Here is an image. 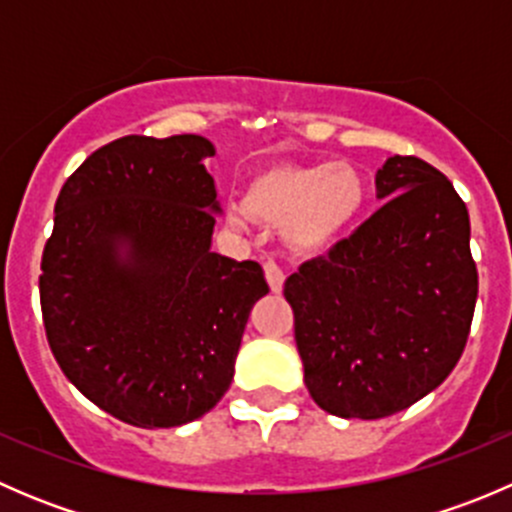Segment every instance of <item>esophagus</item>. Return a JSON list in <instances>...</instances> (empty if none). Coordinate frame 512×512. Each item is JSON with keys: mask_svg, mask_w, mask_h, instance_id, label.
<instances>
[{"mask_svg": "<svg viewBox=\"0 0 512 512\" xmlns=\"http://www.w3.org/2000/svg\"><path fill=\"white\" fill-rule=\"evenodd\" d=\"M265 280L272 292H282V285H285V272H282V267L277 265L275 260L265 262Z\"/></svg>", "mask_w": 512, "mask_h": 512, "instance_id": "obj_1", "label": "esophagus"}]
</instances>
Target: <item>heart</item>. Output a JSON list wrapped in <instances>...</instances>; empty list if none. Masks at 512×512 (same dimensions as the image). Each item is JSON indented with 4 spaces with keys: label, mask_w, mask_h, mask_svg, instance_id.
I'll list each match as a JSON object with an SVG mask.
<instances>
[{
    "label": "heart",
    "mask_w": 512,
    "mask_h": 512,
    "mask_svg": "<svg viewBox=\"0 0 512 512\" xmlns=\"http://www.w3.org/2000/svg\"><path fill=\"white\" fill-rule=\"evenodd\" d=\"M364 200L366 185L354 165L280 163L250 180L242 205H227V218L235 225H245L250 218L282 225L285 242L294 252L314 255L354 225Z\"/></svg>",
    "instance_id": "obj_1"
}]
</instances>
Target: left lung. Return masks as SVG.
I'll list each match as a JSON object with an SVG mask.
<instances>
[{
    "mask_svg": "<svg viewBox=\"0 0 512 512\" xmlns=\"http://www.w3.org/2000/svg\"><path fill=\"white\" fill-rule=\"evenodd\" d=\"M386 200L285 282L304 384L324 411L384 418L443 384L466 349L478 297L468 208L416 156L376 170Z\"/></svg>",
    "mask_w": 512,
    "mask_h": 512,
    "instance_id": "1",
    "label": "left lung"
}]
</instances>
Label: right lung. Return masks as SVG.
<instances>
[{"label": "right lung", "mask_w": 512, "mask_h": 512, "mask_svg": "<svg viewBox=\"0 0 512 512\" xmlns=\"http://www.w3.org/2000/svg\"><path fill=\"white\" fill-rule=\"evenodd\" d=\"M208 138L123 136L61 188L41 255L46 342L66 379L106 414L173 428L230 389L262 267L210 252Z\"/></svg>", "instance_id": "right-lung-1"}]
</instances>
